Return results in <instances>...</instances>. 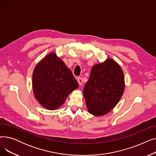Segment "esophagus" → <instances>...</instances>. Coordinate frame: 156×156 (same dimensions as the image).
Segmentation results:
<instances>
[{"label":"esophagus","mask_w":156,"mask_h":156,"mask_svg":"<svg viewBox=\"0 0 156 156\" xmlns=\"http://www.w3.org/2000/svg\"><path fill=\"white\" fill-rule=\"evenodd\" d=\"M77 81H78V84H79V85H80V86H81V85H82V84H83V80H82V78H81V77H78V78H77Z\"/></svg>","instance_id":"1"}]
</instances>
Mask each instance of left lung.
I'll use <instances>...</instances> for the list:
<instances>
[{
  "label": "left lung",
  "mask_w": 156,
  "mask_h": 156,
  "mask_svg": "<svg viewBox=\"0 0 156 156\" xmlns=\"http://www.w3.org/2000/svg\"><path fill=\"white\" fill-rule=\"evenodd\" d=\"M125 90L124 73L112 58L93 66L83 88L90 114L101 116L109 112L119 102Z\"/></svg>",
  "instance_id": "obj_1"
}]
</instances>
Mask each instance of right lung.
<instances>
[{"instance_id":"obj_1","label":"right lung","mask_w":156,"mask_h":156,"mask_svg":"<svg viewBox=\"0 0 156 156\" xmlns=\"http://www.w3.org/2000/svg\"><path fill=\"white\" fill-rule=\"evenodd\" d=\"M78 86L71 71L55 52L49 53L44 57L33 72L34 96L38 102L48 110L59 108Z\"/></svg>"}]
</instances>
